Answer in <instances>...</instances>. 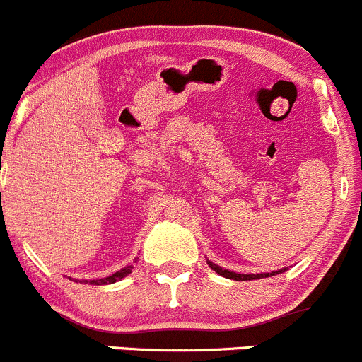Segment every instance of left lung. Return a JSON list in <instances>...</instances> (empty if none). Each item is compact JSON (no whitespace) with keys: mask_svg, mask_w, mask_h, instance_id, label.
Masks as SVG:
<instances>
[{"mask_svg":"<svg viewBox=\"0 0 362 362\" xmlns=\"http://www.w3.org/2000/svg\"><path fill=\"white\" fill-rule=\"evenodd\" d=\"M207 264L212 268V270L216 272V274H219L221 277H226V279H232V281H255V279H264V277H272V275H277V274H282V272L288 270V267L286 268H281V270H275V272H270V274H237V272H232V270H226V268H221L219 264L209 262L207 259Z\"/></svg>","mask_w":362,"mask_h":362,"instance_id":"left-lung-1","label":"left lung"}]
</instances>
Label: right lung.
I'll return each instance as SVG.
<instances>
[{
	"label": "right lung",
	"instance_id": "1",
	"mask_svg": "<svg viewBox=\"0 0 362 362\" xmlns=\"http://www.w3.org/2000/svg\"><path fill=\"white\" fill-rule=\"evenodd\" d=\"M139 259V258H137ZM137 259H134V263H137ZM134 270V264H127V267L120 268L118 272H115L113 275H110V277H104V279H94V281H90V284L94 286H100V284H113V282H118L122 281V279L127 277L129 274H132ZM80 282H87V281H80Z\"/></svg>",
	"mask_w": 362,
	"mask_h": 362
}]
</instances>
